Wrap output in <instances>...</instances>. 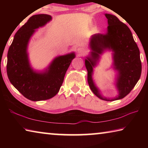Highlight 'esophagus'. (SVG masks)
Wrapping results in <instances>:
<instances>
[{
    "mask_svg": "<svg viewBox=\"0 0 148 148\" xmlns=\"http://www.w3.org/2000/svg\"><path fill=\"white\" fill-rule=\"evenodd\" d=\"M77 53H79L80 56H83L85 53V50L83 48H82V47H79L77 49Z\"/></svg>",
    "mask_w": 148,
    "mask_h": 148,
    "instance_id": "obj_1",
    "label": "esophagus"
}]
</instances>
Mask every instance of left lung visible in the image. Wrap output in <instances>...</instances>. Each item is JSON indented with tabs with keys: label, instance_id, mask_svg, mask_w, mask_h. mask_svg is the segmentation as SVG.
<instances>
[{
	"label": "left lung",
	"instance_id": "1",
	"mask_svg": "<svg viewBox=\"0 0 148 148\" xmlns=\"http://www.w3.org/2000/svg\"><path fill=\"white\" fill-rule=\"evenodd\" d=\"M108 19V32L106 34H97L92 37L90 47L91 57L86 59L87 70V82L92 92L99 99L111 101L124 98L138 81L142 72L140 51L134 42L131 30L114 15L106 14ZM109 48L114 51L115 68L119 71L116 85L120 92L117 98L109 100L102 97L92 79V67L96 64L99 54L104 49Z\"/></svg>",
	"mask_w": 148,
	"mask_h": 148
}]
</instances>
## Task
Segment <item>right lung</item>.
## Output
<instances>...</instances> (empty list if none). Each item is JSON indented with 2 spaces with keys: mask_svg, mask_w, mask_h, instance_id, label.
Returning <instances> with one entry per match:
<instances>
[{
  "mask_svg": "<svg viewBox=\"0 0 148 148\" xmlns=\"http://www.w3.org/2000/svg\"><path fill=\"white\" fill-rule=\"evenodd\" d=\"M51 19V16L47 14L31 16L17 31L8 51L6 70L10 82L25 98L32 101L47 100L57 95L75 57L74 53L57 57L43 73H37L31 68L27 53L29 39L34 29Z\"/></svg>",
  "mask_w": 148,
  "mask_h": 148,
  "instance_id": "1",
  "label": "right lung"
}]
</instances>
